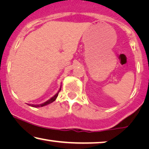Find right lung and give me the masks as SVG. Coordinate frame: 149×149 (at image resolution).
<instances>
[{
	"instance_id": "right-lung-1",
	"label": "right lung",
	"mask_w": 149,
	"mask_h": 149,
	"mask_svg": "<svg viewBox=\"0 0 149 149\" xmlns=\"http://www.w3.org/2000/svg\"><path fill=\"white\" fill-rule=\"evenodd\" d=\"M61 88V86L60 87V88H59L58 92H57V94H55L54 96H53L52 98H50L49 100H48L47 101L45 102H44L43 104H28V105L32 106V107H34V108H37V107H43V106H46V105H47V104H49L51 103H52L53 102H54L55 100H56L57 97V96H58V94H59V92H60Z\"/></svg>"
}]
</instances>
